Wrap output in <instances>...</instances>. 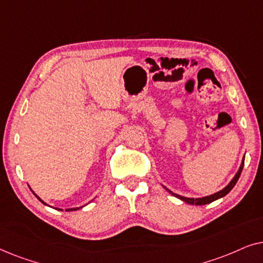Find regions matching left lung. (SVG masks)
I'll list each match as a JSON object with an SVG mask.
<instances>
[{
  "label": "left lung",
  "instance_id": "left-lung-1",
  "mask_svg": "<svg viewBox=\"0 0 263 263\" xmlns=\"http://www.w3.org/2000/svg\"><path fill=\"white\" fill-rule=\"evenodd\" d=\"M243 166H244V159H243V161H242V164H240V167H239L238 172H237L236 176H235V177H233L232 181L230 182L229 184L226 185L224 189L220 190V192H218V193L213 194V195H210V196H204V197H201V199H189V197H184V196L177 195V194L172 193L171 190H168V189H167V192H168V193H171L172 195H174V196L178 197V199H181L182 201H184V202L189 203V204H196V206H202V204L211 203V202H213V201L218 200V199H220V197L225 196L226 194H229L230 192H231V189L233 188V186H235V184H236V183H237V181H238V178H239V176H240V172H242V170H243Z\"/></svg>",
  "mask_w": 263,
  "mask_h": 263
}]
</instances>
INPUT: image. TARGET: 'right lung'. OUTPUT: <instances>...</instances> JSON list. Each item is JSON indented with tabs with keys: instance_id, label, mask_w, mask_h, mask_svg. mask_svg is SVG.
<instances>
[{
	"instance_id": "1",
	"label": "right lung",
	"mask_w": 263,
	"mask_h": 263,
	"mask_svg": "<svg viewBox=\"0 0 263 263\" xmlns=\"http://www.w3.org/2000/svg\"><path fill=\"white\" fill-rule=\"evenodd\" d=\"M35 196H37V195H35ZM38 197V196H37ZM38 199H39V197H38ZM39 200H41V199H39ZM42 201V200H41ZM42 202H43V201H42ZM43 203H44L45 204V202H43ZM75 210H78V208H70V210H67L68 212H69V211H75Z\"/></svg>"
}]
</instances>
